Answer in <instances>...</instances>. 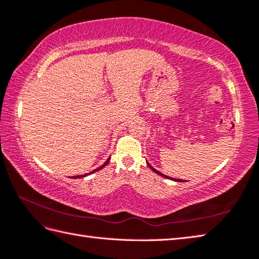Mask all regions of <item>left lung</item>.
Returning a JSON list of instances; mask_svg holds the SVG:
<instances>
[{
	"instance_id": "1",
	"label": "left lung",
	"mask_w": 259,
	"mask_h": 259,
	"mask_svg": "<svg viewBox=\"0 0 259 259\" xmlns=\"http://www.w3.org/2000/svg\"><path fill=\"white\" fill-rule=\"evenodd\" d=\"M147 164H148V163H147ZM148 166L150 167V168L151 169H153L154 171H155V173H157V174H158V175H160V176H163V177H166V179H169V180H173V181H177V182H183V181H181V180H177V179H171V177H168V176H166V175H164V174H161V173H159V171L158 170H156L155 168H154V167H151L149 164H148Z\"/></svg>"
}]
</instances>
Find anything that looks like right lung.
<instances>
[{
    "label": "right lung",
    "instance_id": "obj_1",
    "mask_svg": "<svg viewBox=\"0 0 259 259\" xmlns=\"http://www.w3.org/2000/svg\"><path fill=\"white\" fill-rule=\"evenodd\" d=\"M108 163H109V159H108V160H106V161H105V163H104V164H103L102 166H101V167H99V168H96L95 170H93V171H92V173H94V171H96V170H100V169H102V168H103V167H104V166H105L106 164H108ZM86 175H88V174H85V175H82V176H80V175H78V176H75V179H77V177H84V176H86Z\"/></svg>",
    "mask_w": 259,
    "mask_h": 259
}]
</instances>
